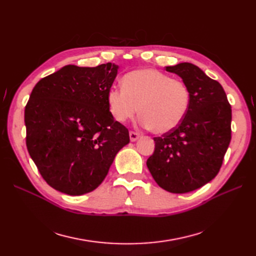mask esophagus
<instances>
[{
	"instance_id": "1",
	"label": "esophagus",
	"mask_w": 256,
	"mask_h": 256,
	"mask_svg": "<svg viewBox=\"0 0 256 256\" xmlns=\"http://www.w3.org/2000/svg\"><path fill=\"white\" fill-rule=\"evenodd\" d=\"M129 136H130V141L131 142H136L138 138H140V134H138V132H134V131H130Z\"/></svg>"
}]
</instances>
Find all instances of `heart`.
I'll return each instance as SVG.
<instances>
[{
  "instance_id": "obj_1",
  "label": "heart",
  "mask_w": 256,
  "mask_h": 256,
  "mask_svg": "<svg viewBox=\"0 0 256 256\" xmlns=\"http://www.w3.org/2000/svg\"><path fill=\"white\" fill-rule=\"evenodd\" d=\"M106 102L118 122H125L140 112L142 126L166 134L180 127L187 116L191 90L184 81L156 69L143 68L124 76L122 88L108 90Z\"/></svg>"
}]
</instances>
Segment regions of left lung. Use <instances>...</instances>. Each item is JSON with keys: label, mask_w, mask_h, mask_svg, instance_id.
Segmentation results:
<instances>
[{"label": "left lung", "mask_w": 256, "mask_h": 256, "mask_svg": "<svg viewBox=\"0 0 256 256\" xmlns=\"http://www.w3.org/2000/svg\"><path fill=\"white\" fill-rule=\"evenodd\" d=\"M191 90L189 112L172 132L154 138V150L146 164L160 187L187 193L219 173L230 142L232 109L219 82L191 63L168 66Z\"/></svg>", "instance_id": "obj_1"}]
</instances>
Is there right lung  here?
<instances>
[{"label":"right lung","instance_id":"obj_1","mask_svg":"<svg viewBox=\"0 0 256 256\" xmlns=\"http://www.w3.org/2000/svg\"><path fill=\"white\" fill-rule=\"evenodd\" d=\"M118 70L112 63L67 65L30 92L24 111L28 150L44 180L62 193L95 190L130 141L106 102Z\"/></svg>","mask_w":256,"mask_h":256}]
</instances>
